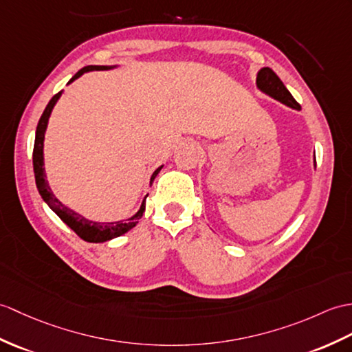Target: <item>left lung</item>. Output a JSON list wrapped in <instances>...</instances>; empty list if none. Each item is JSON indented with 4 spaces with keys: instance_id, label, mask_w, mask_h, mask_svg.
I'll return each mask as SVG.
<instances>
[{
    "instance_id": "8db88e82",
    "label": "left lung",
    "mask_w": 352,
    "mask_h": 352,
    "mask_svg": "<svg viewBox=\"0 0 352 352\" xmlns=\"http://www.w3.org/2000/svg\"><path fill=\"white\" fill-rule=\"evenodd\" d=\"M256 88L261 93H264L265 96L272 97V99L283 103L285 106H288L291 109L300 111V104L294 100L292 94L288 91V88L283 85L282 80L276 73L268 69L263 67L256 75ZM314 168H316V160H315V153H314Z\"/></svg>"
}]
</instances>
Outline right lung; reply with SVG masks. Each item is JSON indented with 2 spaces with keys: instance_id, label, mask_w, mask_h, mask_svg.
<instances>
[{
  "instance_id": "1",
  "label": "right lung",
  "mask_w": 352,
  "mask_h": 352,
  "mask_svg": "<svg viewBox=\"0 0 352 352\" xmlns=\"http://www.w3.org/2000/svg\"><path fill=\"white\" fill-rule=\"evenodd\" d=\"M120 65H87V67L80 69L75 76H73L67 85H70L72 82H75L78 78H80L84 75V73L88 72H94V70H112V69H117ZM63 89L58 93L55 94L51 102L47 103L45 112L42 113V117H40V121L37 124V130H36V141H34V151H32V166H34V175H36V186H37V190L42 196L43 201L47 204V207L51 208L54 213L58 216L63 222L67 225L70 230L75 231L80 239L88 241V243H106V241H111L113 239H117V236H121L122 234L129 232L132 228H135L139 222V219L142 217L144 211H145V201H146V196H144V199L141 202V207L136 211V213L124 220H117V222H96V220L91 219H87L85 216H82L78 211L69 208L65 204H63L56 196L54 195L51 186H49V182L46 179V170H45V156H43V146H45V135H46V129H47V122L49 118H51V113L55 108L56 102L60 100V97L63 96ZM163 168L159 166L156 170H154L151 178H150V183L148 186L153 184L154 178L157 177V174L160 173V169Z\"/></svg>"
}]
</instances>
